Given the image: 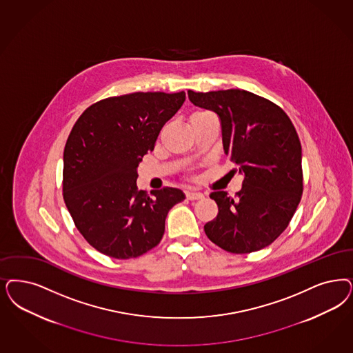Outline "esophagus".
I'll return each mask as SVG.
<instances>
[{"mask_svg": "<svg viewBox=\"0 0 353 353\" xmlns=\"http://www.w3.org/2000/svg\"><path fill=\"white\" fill-rule=\"evenodd\" d=\"M186 198L189 201H195V199H202L203 194L199 192H186Z\"/></svg>", "mask_w": 353, "mask_h": 353, "instance_id": "esophagus-1", "label": "esophagus"}]
</instances>
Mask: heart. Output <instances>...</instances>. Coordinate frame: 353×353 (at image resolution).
Instances as JSON below:
<instances>
[{
    "mask_svg": "<svg viewBox=\"0 0 353 353\" xmlns=\"http://www.w3.org/2000/svg\"><path fill=\"white\" fill-rule=\"evenodd\" d=\"M207 114H210L208 112H205V110H199V112H195L192 114V117H190V120H195V119H201V117H205Z\"/></svg>",
    "mask_w": 353,
    "mask_h": 353,
    "instance_id": "1",
    "label": "heart"
}]
</instances>
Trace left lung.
I'll use <instances>...</instances> for the list:
<instances>
[{"instance_id": "8db88e82", "label": "left lung", "mask_w": 353, "mask_h": 353, "mask_svg": "<svg viewBox=\"0 0 353 353\" xmlns=\"http://www.w3.org/2000/svg\"><path fill=\"white\" fill-rule=\"evenodd\" d=\"M199 108L219 116L224 154L243 176L236 198L214 192L218 216L205 224L221 249L245 254L274 243L288 227L301 201V143L287 113L245 90L188 91Z\"/></svg>"}]
</instances>
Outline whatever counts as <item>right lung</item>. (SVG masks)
I'll use <instances>...</instances> for the list:
<instances>
[{"mask_svg": "<svg viewBox=\"0 0 353 353\" xmlns=\"http://www.w3.org/2000/svg\"><path fill=\"white\" fill-rule=\"evenodd\" d=\"M183 101V91L108 97L74 123L63 150V201L100 253L117 259L145 254L160 243L168 211L185 199L176 188L151 195L137 188L139 163Z\"/></svg>", "mask_w": 353, "mask_h": 353, "instance_id": "right-lung-1", "label": "right lung"}]
</instances>
